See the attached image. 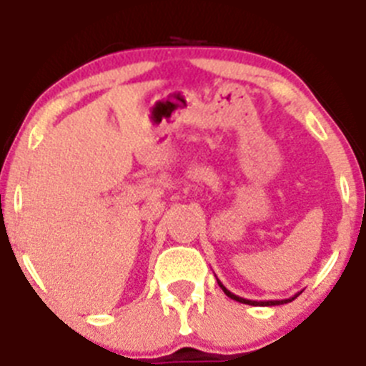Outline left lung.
<instances>
[{
  "label": "left lung",
  "mask_w": 366,
  "mask_h": 366,
  "mask_svg": "<svg viewBox=\"0 0 366 366\" xmlns=\"http://www.w3.org/2000/svg\"><path fill=\"white\" fill-rule=\"evenodd\" d=\"M217 282H219V286H220V288H222V292H224V294H226V295H228L229 299H233V301L242 302V305H252V306H279V305H286V302H292L295 297H297L299 294H301V292H299V294H295L294 297H290V299H279V301H252V299H244V297H239V295L232 294V292H229V290L226 288V286H224L222 282L219 281V279H217Z\"/></svg>",
  "instance_id": "1"
}]
</instances>
